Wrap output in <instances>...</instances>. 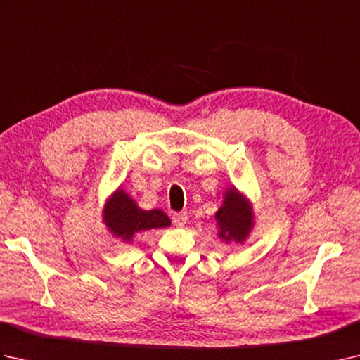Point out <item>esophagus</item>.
I'll return each instance as SVG.
<instances>
[{
	"mask_svg": "<svg viewBox=\"0 0 360 360\" xmlns=\"http://www.w3.org/2000/svg\"><path fill=\"white\" fill-rule=\"evenodd\" d=\"M186 221H187V213L186 212H179V213H174V215H173L174 226H178V227L184 226Z\"/></svg>",
	"mask_w": 360,
	"mask_h": 360,
	"instance_id": "34e87169",
	"label": "esophagus"
}]
</instances>
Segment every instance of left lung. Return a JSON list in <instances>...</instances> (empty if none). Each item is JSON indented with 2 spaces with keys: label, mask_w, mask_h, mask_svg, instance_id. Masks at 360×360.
Returning <instances> with one entry per match:
<instances>
[{
  "label": "left lung",
  "mask_w": 360,
  "mask_h": 360,
  "mask_svg": "<svg viewBox=\"0 0 360 360\" xmlns=\"http://www.w3.org/2000/svg\"><path fill=\"white\" fill-rule=\"evenodd\" d=\"M215 219L221 240L243 244L254 227V210L246 196L232 186L224 192V201L215 213Z\"/></svg>",
  "instance_id": "obj_1"
}]
</instances>
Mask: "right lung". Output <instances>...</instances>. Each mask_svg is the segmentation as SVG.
I'll list each match as a JSON object with an SVG mask.
<instances>
[{"instance_id":"right-lung-1","label":"right lung","mask_w":360,"mask_h":360,"mask_svg":"<svg viewBox=\"0 0 360 360\" xmlns=\"http://www.w3.org/2000/svg\"><path fill=\"white\" fill-rule=\"evenodd\" d=\"M103 223L114 236L129 243L136 233L168 227L172 221L159 209L142 210L125 190L117 188L105 202Z\"/></svg>"}]
</instances>
